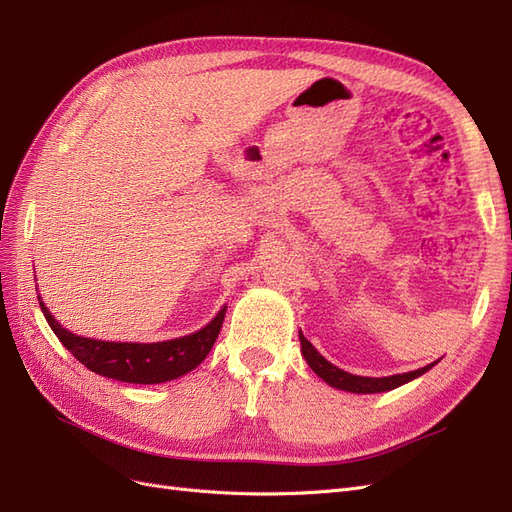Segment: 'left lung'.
<instances>
[{"mask_svg":"<svg viewBox=\"0 0 512 512\" xmlns=\"http://www.w3.org/2000/svg\"><path fill=\"white\" fill-rule=\"evenodd\" d=\"M301 339V354L307 361V365L314 369V374L320 376L324 382L331 384L333 389L339 391H348V393H384V391H393L397 386L406 384L418 376H423L425 371H429L438 361H433L431 365H425L416 371H406V374H395V376H386V378H365V376H354L348 374V371L335 367L329 363L324 356L312 346V342H307L305 335L299 331Z\"/></svg>","mask_w":512,"mask_h":512,"instance_id":"1","label":"left lung"}]
</instances>
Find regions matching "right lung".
Wrapping results in <instances>:
<instances>
[{"label": "right lung", "instance_id": "obj_1", "mask_svg": "<svg viewBox=\"0 0 512 512\" xmlns=\"http://www.w3.org/2000/svg\"><path fill=\"white\" fill-rule=\"evenodd\" d=\"M38 301L49 327L59 337V342L74 354L76 361H81L87 369L94 371V374L132 384L168 382L198 367L213 348L215 339H218L226 314L224 305L207 327L192 335L156 344H130L102 342V339L74 335L61 327V324L51 316L49 309L42 303L40 294Z\"/></svg>", "mask_w": 512, "mask_h": 512}]
</instances>
